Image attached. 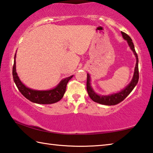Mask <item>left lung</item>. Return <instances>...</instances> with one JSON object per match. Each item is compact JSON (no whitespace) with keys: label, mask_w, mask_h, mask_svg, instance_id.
Masks as SVG:
<instances>
[{"label":"left lung","mask_w":153,"mask_h":153,"mask_svg":"<svg viewBox=\"0 0 153 153\" xmlns=\"http://www.w3.org/2000/svg\"><path fill=\"white\" fill-rule=\"evenodd\" d=\"M121 34H122L123 38L127 40L128 43V45L130 47L131 50L133 51V53L135 55L136 58V63L135 66V69H134V73L133 78L131 79L130 83L125 88L123 89L121 91L117 93H115V94L103 96V95H98L96 93L94 90L91 86L90 84V76L88 74H87V82H86V88L87 92L88 93L89 97L90 98L96 102L99 103L101 105H115L118 104V103L121 102V101L125 99V98L128 97V96L130 94V92L132 91L134 87L136 86L138 84V79H139V71H138V58L137 53L134 48V43L132 42V40L131 38L127 34V33L121 32Z\"/></svg>","instance_id":"obj_1"}]
</instances>
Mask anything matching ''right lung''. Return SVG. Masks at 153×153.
Here are the masks:
<instances>
[{"instance_id":"obj_1","label":"right lung","mask_w":153,"mask_h":153,"mask_svg":"<svg viewBox=\"0 0 153 153\" xmlns=\"http://www.w3.org/2000/svg\"><path fill=\"white\" fill-rule=\"evenodd\" d=\"M16 55H15L14 64L13 67V77L14 82L16 84L18 90L24 97L30 100L31 102L38 103V104H53L60 100L63 97L65 92L66 86L68 82L70 80L73 76L66 77L62 79L60 83L55 88L48 90H36L29 88L25 86L21 82L16 72V61H15Z\"/></svg>"}]
</instances>
